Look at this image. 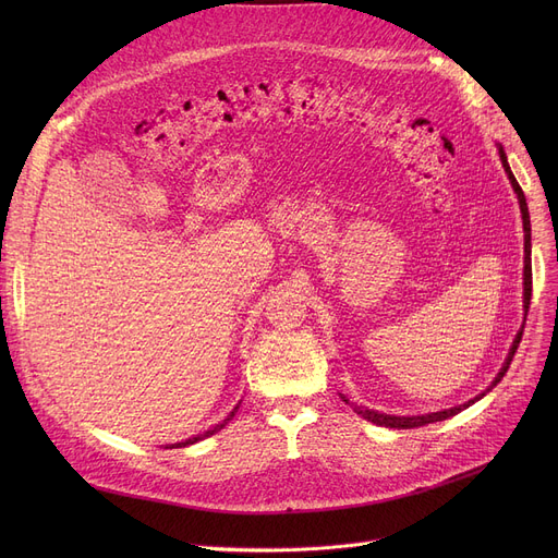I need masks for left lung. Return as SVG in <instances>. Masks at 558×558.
I'll return each instance as SVG.
<instances>
[{"instance_id": "8db88e82", "label": "left lung", "mask_w": 558, "mask_h": 558, "mask_svg": "<svg viewBox=\"0 0 558 558\" xmlns=\"http://www.w3.org/2000/svg\"><path fill=\"white\" fill-rule=\"evenodd\" d=\"M497 154H500L502 167H505V171H507V175H509V183H511V187H513V192H515V196H518V203H520V215H522V230H524L522 307H524V316H526V312H530V301H532V223H530V208H526L524 192H522V187L518 185L515 175H513V171H511V167H509V160H507V154H505V149H502V144H497ZM522 328H524V326H522ZM522 328L518 330V335H515V339H513V343H511V348H509V355H507V360H505V364H502L500 373H497V375L493 377V383L486 387V391H482L480 396H475L473 400H468V402H463V404H457V407H450V409H441V412H432V414H418V416H393V414H385V412H375V409H368V407L357 404V402H350L345 396H341V398H343V402H345V404L353 407V412H355V414H360L362 418H366V421H368V423H373V425H383V427H393V429H412V427H421V425H427V423L446 421V418H450V416H457L459 412H463V409H468L471 404H475L477 400H482V398H484V396H486V393H488L497 383H500V379H502V377H505V373H507V368H509V364H511V360H513V355H515L518 343H520V337H522Z\"/></svg>"}]
</instances>
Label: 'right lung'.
<instances>
[{
    "label": "right lung",
    "mask_w": 558,
    "mask_h": 558,
    "mask_svg": "<svg viewBox=\"0 0 558 558\" xmlns=\"http://www.w3.org/2000/svg\"><path fill=\"white\" fill-rule=\"evenodd\" d=\"M242 404V402H240ZM240 404L238 407H234L232 409V412L221 421V423H217L215 427H210L208 432H203V434H196V436H190V438H185V441H179V444H171V446H165V448H185V446H194V444H198V441H203V438H208V436H213V434H217L219 429H223L226 427V423L228 421H232V416H234V412H238V409H240Z\"/></svg>",
    "instance_id": "right-lung-1"
}]
</instances>
